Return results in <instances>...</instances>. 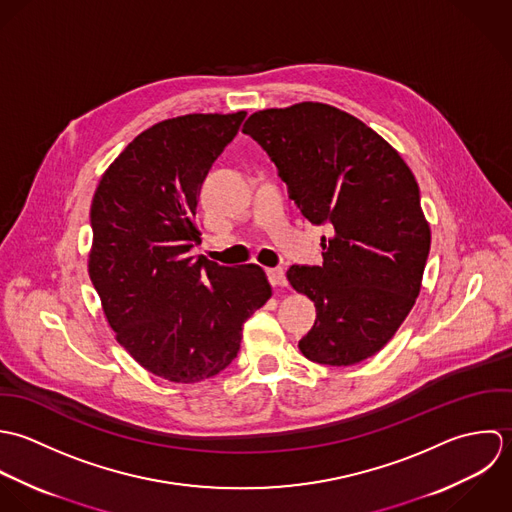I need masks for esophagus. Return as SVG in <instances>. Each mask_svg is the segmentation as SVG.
I'll use <instances>...</instances> for the list:
<instances>
[{
	"label": "esophagus",
	"instance_id": "esophagus-1",
	"mask_svg": "<svg viewBox=\"0 0 512 512\" xmlns=\"http://www.w3.org/2000/svg\"><path fill=\"white\" fill-rule=\"evenodd\" d=\"M267 277H269L273 287H285L287 285V277H285V271L281 267L267 269Z\"/></svg>",
	"mask_w": 512,
	"mask_h": 512
}]
</instances>
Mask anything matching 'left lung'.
Instances as JSON below:
<instances>
[{"label": "left lung", "mask_w": 512, "mask_h": 512, "mask_svg": "<svg viewBox=\"0 0 512 512\" xmlns=\"http://www.w3.org/2000/svg\"><path fill=\"white\" fill-rule=\"evenodd\" d=\"M243 132L275 162L308 221L330 227L324 263L287 271L316 307L301 352L326 366L374 356L406 320L429 255L431 233L408 164L362 120L330 104L259 110Z\"/></svg>", "instance_id": "8db88e82"}]
</instances>
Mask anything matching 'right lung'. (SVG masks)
Instances as JSON below:
<instances>
[{"label":"right lung","mask_w":512,"mask_h":512,"mask_svg":"<svg viewBox=\"0 0 512 512\" xmlns=\"http://www.w3.org/2000/svg\"><path fill=\"white\" fill-rule=\"evenodd\" d=\"M245 112L186 114L138 134L91 205L89 275L116 340L148 372L194 384L225 370L243 322L271 297L259 265L192 257L205 176Z\"/></svg>","instance_id":"add662e5"}]
</instances>
